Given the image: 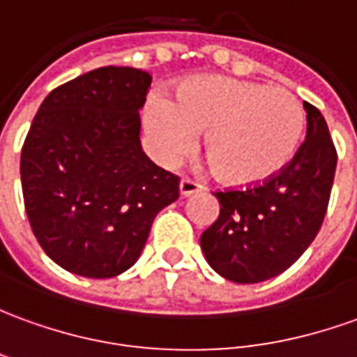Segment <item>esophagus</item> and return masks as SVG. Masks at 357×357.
<instances>
[{"mask_svg":"<svg viewBox=\"0 0 357 357\" xmlns=\"http://www.w3.org/2000/svg\"><path fill=\"white\" fill-rule=\"evenodd\" d=\"M204 186L198 181H194V178H188V176H184L183 181H181V194L183 196H190V194H196L202 190Z\"/></svg>","mask_w":357,"mask_h":357,"instance_id":"obj_1","label":"esophagus"}]
</instances>
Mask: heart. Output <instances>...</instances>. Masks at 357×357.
<instances>
[{
	"mask_svg": "<svg viewBox=\"0 0 357 357\" xmlns=\"http://www.w3.org/2000/svg\"><path fill=\"white\" fill-rule=\"evenodd\" d=\"M146 126L155 157L176 163L204 132L202 149L223 183L257 186L296 157L305 130L301 100L284 87L223 75H198L174 89L173 100H147Z\"/></svg>",
	"mask_w": 357,
	"mask_h": 357,
	"instance_id": "heart-1",
	"label": "heart"
}]
</instances>
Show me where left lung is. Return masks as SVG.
Returning <instances> with one entry per match:
<instances>
[{
	"label": "left lung",
	"instance_id": "left-lung-1",
	"mask_svg": "<svg viewBox=\"0 0 357 357\" xmlns=\"http://www.w3.org/2000/svg\"><path fill=\"white\" fill-rule=\"evenodd\" d=\"M307 136L282 173L245 190H218L220 218L200 237L220 276L257 284L282 274L313 243L328 208L336 147L319 108L303 102Z\"/></svg>",
	"mask_w": 357,
	"mask_h": 357
}]
</instances>
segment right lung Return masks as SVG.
I'll use <instances>...</instances> for the list:
<instances>
[{"instance_id":"obj_1","label":"right lung","mask_w":357,"mask_h":357,"mask_svg":"<svg viewBox=\"0 0 357 357\" xmlns=\"http://www.w3.org/2000/svg\"><path fill=\"white\" fill-rule=\"evenodd\" d=\"M151 75L107 66L44 99L24 137L21 184L38 245L71 274L114 278L136 262L155 215L178 198L176 174L139 144Z\"/></svg>"}]
</instances>
